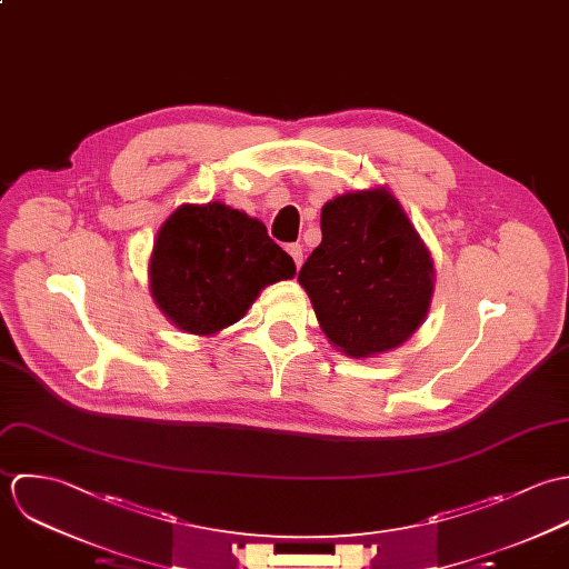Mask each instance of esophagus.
<instances>
[{
  "label": "esophagus",
  "mask_w": 569,
  "mask_h": 569,
  "mask_svg": "<svg viewBox=\"0 0 569 569\" xmlns=\"http://www.w3.org/2000/svg\"><path fill=\"white\" fill-rule=\"evenodd\" d=\"M286 250H288V254L292 257L295 266L301 268V263H303V248H301V243H288Z\"/></svg>",
  "instance_id": "obj_1"
}]
</instances>
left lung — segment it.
Returning <instances> with one entry per match:
<instances>
[{"label": "left lung", "instance_id": "obj_1", "mask_svg": "<svg viewBox=\"0 0 569 569\" xmlns=\"http://www.w3.org/2000/svg\"><path fill=\"white\" fill-rule=\"evenodd\" d=\"M321 232L299 283L326 337L351 358L407 341L431 306L433 259L398 200L382 187L339 196Z\"/></svg>", "mask_w": 569, "mask_h": 569}]
</instances>
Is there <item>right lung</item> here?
<instances>
[{
    "instance_id": "obj_1",
    "label": "right lung",
    "mask_w": 569,
    "mask_h": 569,
    "mask_svg": "<svg viewBox=\"0 0 569 569\" xmlns=\"http://www.w3.org/2000/svg\"><path fill=\"white\" fill-rule=\"evenodd\" d=\"M297 272L266 227L222 202L182 204L158 230L149 283L180 330L211 337L237 323L259 292Z\"/></svg>"
}]
</instances>
